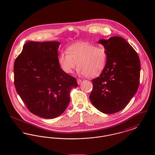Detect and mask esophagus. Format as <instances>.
I'll list each match as a JSON object with an SVG mask.
<instances>
[{
    "instance_id": "1",
    "label": "esophagus",
    "mask_w": 155,
    "mask_h": 155,
    "mask_svg": "<svg viewBox=\"0 0 155 155\" xmlns=\"http://www.w3.org/2000/svg\"><path fill=\"white\" fill-rule=\"evenodd\" d=\"M77 83H78V84H80L81 83V82H82V80H81V79H80V78H78V79L77 80Z\"/></svg>"
}]
</instances>
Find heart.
<instances>
[{"mask_svg":"<svg viewBox=\"0 0 155 155\" xmlns=\"http://www.w3.org/2000/svg\"><path fill=\"white\" fill-rule=\"evenodd\" d=\"M66 52L60 54L59 63L67 74L73 73L77 63L78 74L94 78L102 74L107 65L108 53L104 47L80 42L69 46Z\"/></svg>","mask_w":155,"mask_h":155,"instance_id":"b5f03b06","label":"heart"}]
</instances>
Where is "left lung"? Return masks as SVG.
<instances>
[{"label": "left lung", "instance_id": "left-lung-1", "mask_svg": "<svg viewBox=\"0 0 155 155\" xmlns=\"http://www.w3.org/2000/svg\"><path fill=\"white\" fill-rule=\"evenodd\" d=\"M108 53L103 73L93 79L89 99L97 110L113 114L123 109L136 94L140 80V60L125 39L113 37L100 40Z\"/></svg>", "mask_w": 155, "mask_h": 155}]
</instances>
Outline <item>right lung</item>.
<instances>
[{
  "instance_id": "add662e5",
  "label": "right lung",
  "mask_w": 155,
  "mask_h": 155,
  "mask_svg": "<svg viewBox=\"0 0 155 155\" xmlns=\"http://www.w3.org/2000/svg\"><path fill=\"white\" fill-rule=\"evenodd\" d=\"M60 43L28 42L14 64L17 92L28 110L39 117L61 115L70 102V91L78 86L74 77L64 72L59 63Z\"/></svg>"
}]
</instances>
